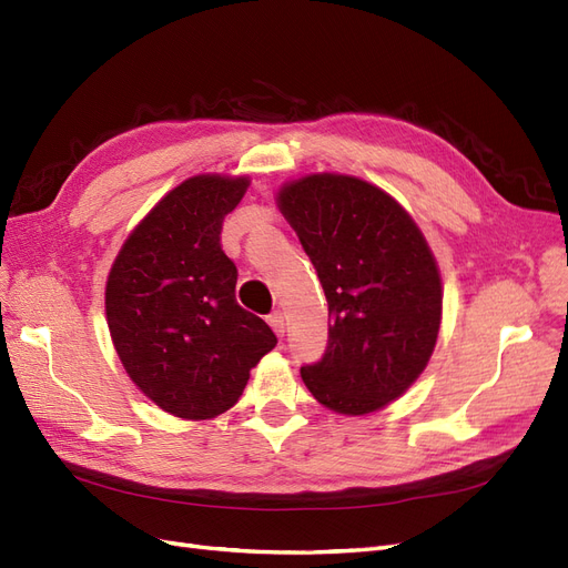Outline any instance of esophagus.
Segmentation results:
<instances>
[{"mask_svg":"<svg viewBox=\"0 0 568 568\" xmlns=\"http://www.w3.org/2000/svg\"><path fill=\"white\" fill-rule=\"evenodd\" d=\"M267 324L272 326V331H275V334H277L280 338H284L286 324H284V315H282V312H272V315L267 317Z\"/></svg>","mask_w":568,"mask_h":568,"instance_id":"1","label":"esophagus"}]
</instances>
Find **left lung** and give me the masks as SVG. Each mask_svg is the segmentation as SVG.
I'll list each match as a JSON object with an SVG mask.
<instances>
[{
    "instance_id": "8db88e82",
    "label": "left lung",
    "mask_w": 568,
    "mask_h": 568,
    "mask_svg": "<svg viewBox=\"0 0 568 568\" xmlns=\"http://www.w3.org/2000/svg\"><path fill=\"white\" fill-rule=\"evenodd\" d=\"M277 206L317 270L328 343L301 368L320 404L366 416L423 374L442 324V277L420 227L374 183L310 173L284 183Z\"/></svg>"
}]
</instances>
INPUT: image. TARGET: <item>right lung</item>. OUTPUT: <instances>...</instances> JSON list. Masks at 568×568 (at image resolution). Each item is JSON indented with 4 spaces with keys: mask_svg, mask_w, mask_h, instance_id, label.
Instances as JSON below:
<instances>
[{
    "mask_svg": "<svg viewBox=\"0 0 568 568\" xmlns=\"http://www.w3.org/2000/svg\"><path fill=\"white\" fill-rule=\"evenodd\" d=\"M248 175L200 173L166 192L110 267L105 315L129 378L166 414L209 420L242 397L277 336L234 298L237 267L221 248Z\"/></svg>",
    "mask_w": 568,
    "mask_h": 568,
    "instance_id": "right-lung-1",
    "label": "right lung"
}]
</instances>
